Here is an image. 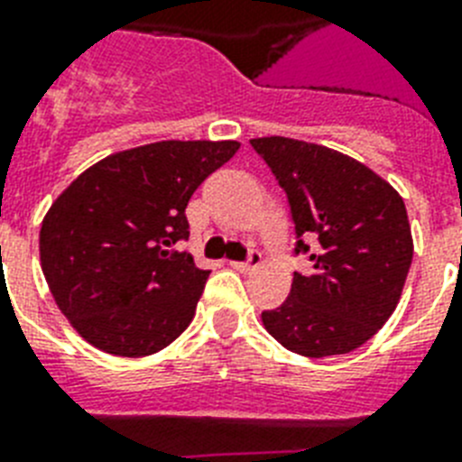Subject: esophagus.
Returning <instances> with one entry per match:
<instances>
[{
	"label": "esophagus",
	"mask_w": 462,
	"mask_h": 462,
	"mask_svg": "<svg viewBox=\"0 0 462 462\" xmlns=\"http://www.w3.org/2000/svg\"><path fill=\"white\" fill-rule=\"evenodd\" d=\"M230 265L235 270H239V273H251V270H256L258 265H261V254H258V251H251L246 261H232Z\"/></svg>",
	"instance_id": "1"
}]
</instances>
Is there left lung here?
<instances>
[{
    "mask_svg": "<svg viewBox=\"0 0 462 462\" xmlns=\"http://www.w3.org/2000/svg\"><path fill=\"white\" fill-rule=\"evenodd\" d=\"M251 146L287 194L294 254L313 270L294 273L282 306L263 310L265 329L309 358L354 351L389 320L413 261L403 199L361 161L290 137H258ZM313 236V247L302 242Z\"/></svg>",
    "mask_w": 462,
    "mask_h": 462,
    "instance_id": "1",
    "label": "left lung"
}]
</instances>
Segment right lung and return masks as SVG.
Returning <instances> with one entry per match:
<instances>
[{"mask_svg": "<svg viewBox=\"0 0 462 462\" xmlns=\"http://www.w3.org/2000/svg\"><path fill=\"white\" fill-rule=\"evenodd\" d=\"M239 142H153L106 156L56 199L40 230V261L61 313L92 346L140 358L192 322L208 270L175 244L185 208Z\"/></svg>", "mask_w": 462, "mask_h": 462, "instance_id": "right-lung-1", "label": "right lung"}]
</instances>
